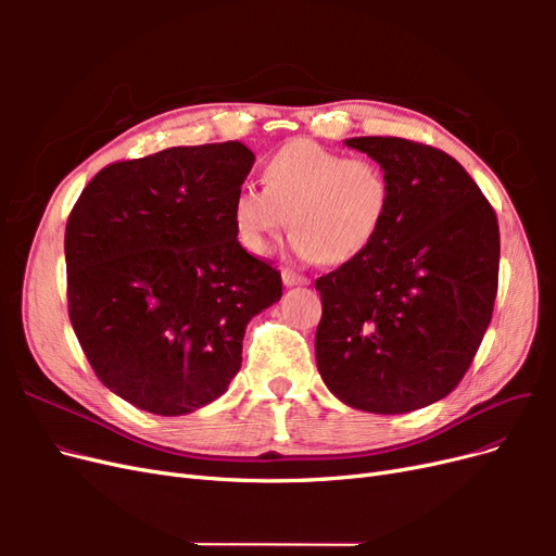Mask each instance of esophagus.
I'll return each mask as SVG.
<instances>
[{"instance_id": "esophagus-1", "label": "esophagus", "mask_w": 556, "mask_h": 556, "mask_svg": "<svg viewBox=\"0 0 556 556\" xmlns=\"http://www.w3.org/2000/svg\"><path fill=\"white\" fill-rule=\"evenodd\" d=\"M282 282L288 285V288H294V285H308V278L299 276L296 271H290V268H282Z\"/></svg>"}]
</instances>
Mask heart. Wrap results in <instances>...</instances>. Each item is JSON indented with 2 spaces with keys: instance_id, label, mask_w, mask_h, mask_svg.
Returning <instances> with one entry per match:
<instances>
[{
  "instance_id": "b5f03b06",
  "label": "heart",
  "mask_w": 556,
  "mask_h": 556,
  "mask_svg": "<svg viewBox=\"0 0 556 556\" xmlns=\"http://www.w3.org/2000/svg\"><path fill=\"white\" fill-rule=\"evenodd\" d=\"M264 185H241L229 201L233 233L250 255H268L292 223L299 260L345 264L380 237L392 208L380 164L311 139L278 148L264 164Z\"/></svg>"
}]
</instances>
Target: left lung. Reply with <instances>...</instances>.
<instances>
[{"label":"left lung","mask_w":556,"mask_h":556,"mask_svg":"<svg viewBox=\"0 0 556 556\" xmlns=\"http://www.w3.org/2000/svg\"><path fill=\"white\" fill-rule=\"evenodd\" d=\"M392 182L380 237L317 278L315 359L345 406L396 415L447 396L490 327L498 223L476 180L439 148L396 137L343 141Z\"/></svg>","instance_id":"obj_1"}]
</instances>
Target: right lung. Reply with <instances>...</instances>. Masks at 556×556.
Wrapping results in <instances>:
<instances>
[{
  "label": "right lung",
  "mask_w": 556,
  "mask_h": 556,
  "mask_svg": "<svg viewBox=\"0 0 556 556\" xmlns=\"http://www.w3.org/2000/svg\"><path fill=\"white\" fill-rule=\"evenodd\" d=\"M255 155L239 141L115 162L64 233L72 327L97 378L131 406L188 415L241 368L245 327L282 296L233 233L229 201Z\"/></svg>",
  "instance_id": "right-lung-1"
}]
</instances>
